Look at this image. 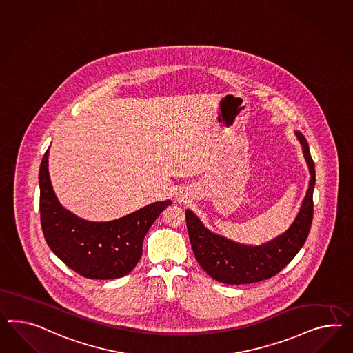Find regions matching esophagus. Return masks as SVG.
Returning a JSON list of instances; mask_svg holds the SVG:
<instances>
[{
    "label": "esophagus",
    "instance_id": "esophagus-1",
    "mask_svg": "<svg viewBox=\"0 0 353 353\" xmlns=\"http://www.w3.org/2000/svg\"><path fill=\"white\" fill-rule=\"evenodd\" d=\"M176 196H177V199L180 201H185V195L182 194L181 191H180V192H177V195H176Z\"/></svg>",
    "mask_w": 353,
    "mask_h": 353
}]
</instances>
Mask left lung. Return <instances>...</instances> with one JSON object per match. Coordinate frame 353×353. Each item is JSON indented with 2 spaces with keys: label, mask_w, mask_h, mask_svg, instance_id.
I'll use <instances>...</instances> for the list:
<instances>
[{
  "label": "left lung",
  "mask_w": 353,
  "mask_h": 353,
  "mask_svg": "<svg viewBox=\"0 0 353 353\" xmlns=\"http://www.w3.org/2000/svg\"><path fill=\"white\" fill-rule=\"evenodd\" d=\"M310 170V183L296 219L288 229L261 245L240 244L207 229L198 216L186 210L191 247L201 268L219 283L240 285L275 276L303 247L314 217V163L305 136L296 131Z\"/></svg>",
  "instance_id": "1"
}]
</instances>
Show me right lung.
Listing matches in <instances>:
<instances>
[{"mask_svg":"<svg viewBox=\"0 0 353 353\" xmlns=\"http://www.w3.org/2000/svg\"><path fill=\"white\" fill-rule=\"evenodd\" d=\"M48 150L39 167L41 225L50 249L81 276L96 280L130 274L143 256V241L171 201H154L121 219H81L57 201L48 173Z\"/></svg>","mask_w":353,"mask_h":353,"instance_id":"1","label":"right lung"}]
</instances>
